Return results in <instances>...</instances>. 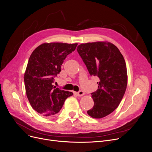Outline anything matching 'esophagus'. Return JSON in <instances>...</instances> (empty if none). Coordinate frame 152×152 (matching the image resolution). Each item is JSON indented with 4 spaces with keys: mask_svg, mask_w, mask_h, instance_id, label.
Returning a JSON list of instances; mask_svg holds the SVG:
<instances>
[{
    "mask_svg": "<svg viewBox=\"0 0 152 152\" xmlns=\"http://www.w3.org/2000/svg\"><path fill=\"white\" fill-rule=\"evenodd\" d=\"M76 94H77V95L78 96L81 97V96H83L85 94V92H84V91H80L76 92Z\"/></svg>",
    "mask_w": 152,
    "mask_h": 152,
    "instance_id": "34e87169",
    "label": "esophagus"
}]
</instances>
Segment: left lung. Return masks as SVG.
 <instances>
[{
  "label": "left lung",
  "mask_w": 152,
  "mask_h": 152,
  "mask_svg": "<svg viewBox=\"0 0 152 152\" xmlns=\"http://www.w3.org/2000/svg\"><path fill=\"white\" fill-rule=\"evenodd\" d=\"M77 50L90 75L99 78L97 90L91 93L94 105L87 113L93 118H103L118 108L125 92L124 58L115 45L107 41L81 44Z\"/></svg>",
  "instance_id": "obj_1"
}]
</instances>
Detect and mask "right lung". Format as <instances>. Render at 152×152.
<instances>
[{
  "mask_svg": "<svg viewBox=\"0 0 152 152\" xmlns=\"http://www.w3.org/2000/svg\"><path fill=\"white\" fill-rule=\"evenodd\" d=\"M77 43H44L31 54L24 74L27 97L31 107L38 113L50 118L63 107L72 92L53 86L54 77L61 72L66 56L74 52Z\"/></svg>",
  "mask_w": 152,
  "mask_h": 152,
  "instance_id": "obj_1",
  "label": "right lung"
}]
</instances>
